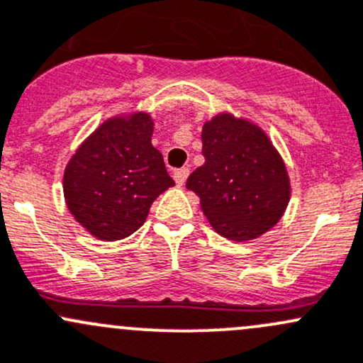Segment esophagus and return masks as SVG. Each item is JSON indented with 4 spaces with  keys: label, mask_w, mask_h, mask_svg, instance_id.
Listing matches in <instances>:
<instances>
[{
    "label": "esophagus",
    "mask_w": 363,
    "mask_h": 363,
    "mask_svg": "<svg viewBox=\"0 0 363 363\" xmlns=\"http://www.w3.org/2000/svg\"><path fill=\"white\" fill-rule=\"evenodd\" d=\"M189 175V169H186V167H182V169L175 170L174 172V179L175 182H177V186H182L186 182V179H188Z\"/></svg>",
    "instance_id": "1"
}]
</instances>
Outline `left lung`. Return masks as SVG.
Instances as JSON below:
<instances>
[{"mask_svg": "<svg viewBox=\"0 0 363 363\" xmlns=\"http://www.w3.org/2000/svg\"><path fill=\"white\" fill-rule=\"evenodd\" d=\"M205 163L186 188L219 235L247 242L272 230L291 200V179L280 152L257 125L220 113L203 125Z\"/></svg>", "mask_w": 363, "mask_h": 363, "instance_id": "obj_1", "label": "left lung"}]
</instances>
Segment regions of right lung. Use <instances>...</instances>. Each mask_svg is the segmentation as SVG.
I'll list each match as a JSON object with an SVG mask.
<instances>
[{
    "instance_id": "right-lung-1",
    "label": "right lung",
    "mask_w": 363,
    "mask_h": 363,
    "mask_svg": "<svg viewBox=\"0 0 363 363\" xmlns=\"http://www.w3.org/2000/svg\"><path fill=\"white\" fill-rule=\"evenodd\" d=\"M147 113L106 120L83 140L64 170V198L95 238L114 242L146 220L152 201L174 186L162 152L151 144Z\"/></svg>"
}]
</instances>
